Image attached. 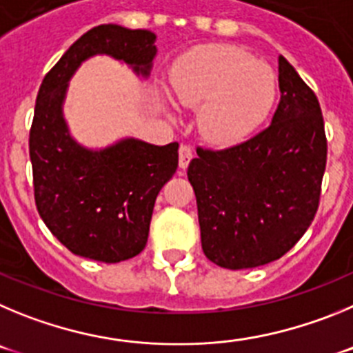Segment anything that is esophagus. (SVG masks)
I'll list each match as a JSON object with an SVG mask.
<instances>
[{"instance_id": "1", "label": "esophagus", "mask_w": 353, "mask_h": 353, "mask_svg": "<svg viewBox=\"0 0 353 353\" xmlns=\"http://www.w3.org/2000/svg\"><path fill=\"white\" fill-rule=\"evenodd\" d=\"M193 158V151L188 144H181L179 145V167L181 169H186L188 163Z\"/></svg>"}]
</instances>
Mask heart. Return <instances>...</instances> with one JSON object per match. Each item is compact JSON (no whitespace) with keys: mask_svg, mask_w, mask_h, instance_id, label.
<instances>
[{"mask_svg":"<svg viewBox=\"0 0 353 353\" xmlns=\"http://www.w3.org/2000/svg\"><path fill=\"white\" fill-rule=\"evenodd\" d=\"M179 103L199 109L200 133L214 144L243 141L271 112L276 77L252 54L227 43L200 46L170 70Z\"/></svg>","mask_w":353,"mask_h":353,"instance_id":"1","label":"heart"}]
</instances>
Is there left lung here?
Wrapping results in <instances>:
<instances>
[{
    "instance_id": "8db88e82",
    "label": "left lung",
    "mask_w": 353,
    "mask_h": 353,
    "mask_svg": "<svg viewBox=\"0 0 353 353\" xmlns=\"http://www.w3.org/2000/svg\"><path fill=\"white\" fill-rule=\"evenodd\" d=\"M278 72L281 98L271 125L232 148H196L190 161L202 250L225 269L281 259L320 204L327 139L319 98L283 56Z\"/></svg>"
}]
</instances>
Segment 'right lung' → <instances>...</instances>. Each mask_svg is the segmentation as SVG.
Instances as JSON below:
<instances>
[{"mask_svg":"<svg viewBox=\"0 0 353 353\" xmlns=\"http://www.w3.org/2000/svg\"><path fill=\"white\" fill-rule=\"evenodd\" d=\"M157 34L101 24L82 34L43 77L30 130L34 204L52 236L72 253L116 263L145 248L154 200L177 169V142L125 139L100 151L70 137L63 100L82 61L107 54L148 77Z\"/></svg>","mask_w":353,"mask_h":353,"instance_id":"add662e5","label":"right lung"}]
</instances>
